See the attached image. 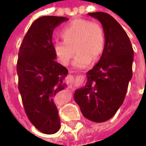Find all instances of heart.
<instances>
[{"label": "heart", "mask_w": 146, "mask_h": 146, "mask_svg": "<svg viewBox=\"0 0 146 146\" xmlns=\"http://www.w3.org/2000/svg\"><path fill=\"white\" fill-rule=\"evenodd\" d=\"M60 36L63 41L53 44V53L63 66L70 63L77 50L74 66L84 68L91 64L93 59L101 57L105 48V34L98 23L86 19H76L64 27Z\"/></svg>", "instance_id": "heart-1"}]
</instances>
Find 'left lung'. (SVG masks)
I'll return each mask as SVG.
<instances>
[{
    "mask_svg": "<svg viewBox=\"0 0 146 146\" xmlns=\"http://www.w3.org/2000/svg\"><path fill=\"white\" fill-rule=\"evenodd\" d=\"M102 23L105 48L86 74L87 82L75 91L74 99L83 115L95 123L111 119L123 104L132 77L133 48L126 31L109 14L89 13Z\"/></svg>",
    "mask_w": 146,
    "mask_h": 146,
    "instance_id": "obj_1",
    "label": "left lung"
}]
</instances>
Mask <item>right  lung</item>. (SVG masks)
<instances>
[{"label":"right lung","instance_id":"right-lung-1","mask_svg":"<svg viewBox=\"0 0 146 146\" xmlns=\"http://www.w3.org/2000/svg\"><path fill=\"white\" fill-rule=\"evenodd\" d=\"M67 18L43 16L30 27L21 44L17 63L19 90L29 120L40 132L53 134L60 118L53 98L66 87L68 70L56 62L52 41L56 27Z\"/></svg>","mask_w":146,"mask_h":146}]
</instances>
